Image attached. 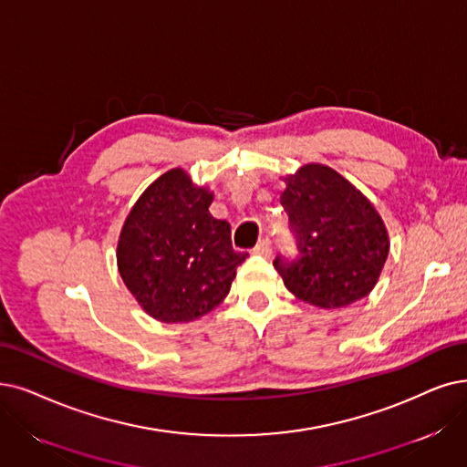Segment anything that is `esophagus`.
Listing matches in <instances>:
<instances>
[{"label":"esophagus","instance_id":"esophagus-1","mask_svg":"<svg viewBox=\"0 0 467 467\" xmlns=\"http://www.w3.org/2000/svg\"><path fill=\"white\" fill-rule=\"evenodd\" d=\"M253 253H254V254H260V256H270V254H272V244H270V239H260L258 244H256V247L253 249Z\"/></svg>","mask_w":467,"mask_h":467}]
</instances>
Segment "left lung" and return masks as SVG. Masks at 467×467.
<instances>
[{
  "label": "left lung",
  "mask_w": 467,
  "mask_h": 467,
  "mask_svg": "<svg viewBox=\"0 0 467 467\" xmlns=\"http://www.w3.org/2000/svg\"><path fill=\"white\" fill-rule=\"evenodd\" d=\"M282 204L296 239V256H275L285 287L305 303L343 308L376 287L389 254L378 211L326 164H305L284 178Z\"/></svg>",
  "instance_id": "8db88e82"
}]
</instances>
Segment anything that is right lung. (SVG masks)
I'll return each mask as SVG.
<instances>
[{"label": "right lung", "instance_id": "1", "mask_svg": "<svg viewBox=\"0 0 467 467\" xmlns=\"http://www.w3.org/2000/svg\"><path fill=\"white\" fill-rule=\"evenodd\" d=\"M213 193L172 169L157 178L130 211L117 247L122 282L151 318L192 322L230 293L249 256L232 247V228L209 213Z\"/></svg>", "mask_w": 467, "mask_h": 467}]
</instances>
